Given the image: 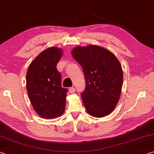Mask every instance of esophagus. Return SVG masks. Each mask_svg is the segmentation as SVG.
I'll return each mask as SVG.
<instances>
[{"label":"esophagus","mask_w":154,"mask_h":154,"mask_svg":"<svg viewBox=\"0 0 154 154\" xmlns=\"http://www.w3.org/2000/svg\"><path fill=\"white\" fill-rule=\"evenodd\" d=\"M75 88L74 87H70V88L69 89V93H71V94H74V92H75Z\"/></svg>","instance_id":"1"}]
</instances>
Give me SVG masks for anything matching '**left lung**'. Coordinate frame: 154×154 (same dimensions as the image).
Listing matches in <instances>:
<instances>
[{"instance_id":"left-lung-1","label":"left lung","mask_w":154,"mask_h":154,"mask_svg":"<svg viewBox=\"0 0 154 154\" xmlns=\"http://www.w3.org/2000/svg\"><path fill=\"white\" fill-rule=\"evenodd\" d=\"M72 55L83 70L86 87L81 96L87 112L96 118L109 115L121 94L123 72L120 62L110 51L94 45L75 47Z\"/></svg>"}]
</instances>
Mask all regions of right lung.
Instances as JSON below:
<instances>
[{"label": "right lung", "mask_w": 154, "mask_h": 154, "mask_svg": "<svg viewBox=\"0 0 154 154\" xmlns=\"http://www.w3.org/2000/svg\"><path fill=\"white\" fill-rule=\"evenodd\" d=\"M63 50L51 47L42 51L29 66L26 87L31 104L40 116L58 117L65 109L67 89L61 85V74L56 65Z\"/></svg>", "instance_id": "obj_1"}]
</instances>
